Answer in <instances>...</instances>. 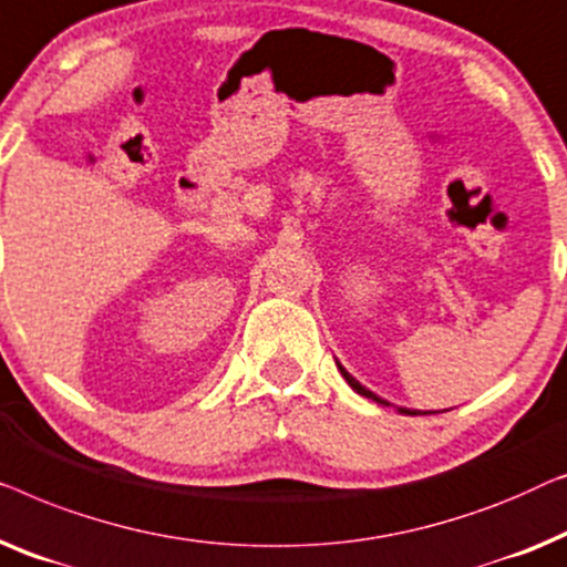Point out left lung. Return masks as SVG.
Listing matches in <instances>:
<instances>
[{
    "label": "left lung",
    "mask_w": 567,
    "mask_h": 567,
    "mask_svg": "<svg viewBox=\"0 0 567 567\" xmlns=\"http://www.w3.org/2000/svg\"><path fill=\"white\" fill-rule=\"evenodd\" d=\"M337 367H339V372H341V374H344V380L349 382V385H352V390H357V393H360V395H364V398H372V401H378V403H382V405H388V401H382V398H378V395H374V393H372V390H367L364 385H360V382H357V380L352 378V374H349V372L344 370V367H341L339 362H337ZM398 411H401V413H405V416H416V411H409V409H398Z\"/></svg>",
    "instance_id": "1"
}]
</instances>
